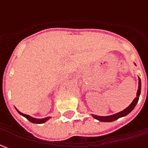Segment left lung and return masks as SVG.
<instances>
[{"instance_id": "left-lung-1", "label": "left lung", "mask_w": 148, "mask_h": 148, "mask_svg": "<svg viewBox=\"0 0 148 148\" xmlns=\"http://www.w3.org/2000/svg\"><path fill=\"white\" fill-rule=\"evenodd\" d=\"M138 79H139V81H138V90L137 92V96L134 99V101L131 103V105L127 107L125 110H123L121 112H119L117 114H114L113 115H110V116H97L95 114H92V116L94 117L95 119H98L99 121H101V122H112V121H114V120H116L121 117L126 116L127 114H128L131 111L134 110V107L136 106L138 101V99H139V95L140 93H141V80H140V78H138Z\"/></svg>"}]
</instances>
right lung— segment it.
I'll return each mask as SVG.
<instances>
[{"label": "right lung", "mask_w": 148, "mask_h": 148, "mask_svg": "<svg viewBox=\"0 0 148 148\" xmlns=\"http://www.w3.org/2000/svg\"><path fill=\"white\" fill-rule=\"evenodd\" d=\"M17 111L20 113L21 115L25 117L29 121H30L31 123H43L46 122L48 119H50V117H47V118H44V119H35V118H33V117L29 116V115H27V114H22V113L20 112L18 110H17Z\"/></svg>", "instance_id": "obj_1"}]
</instances>
